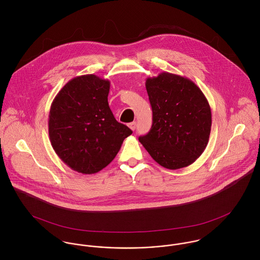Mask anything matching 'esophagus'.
I'll use <instances>...</instances> for the list:
<instances>
[{
    "mask_svg": "<svg viewBox=\"0 0 260 260\" xmlns=\"http://www.w3.org/2000/svg\"><path fill=\"white\" fill-rule=\"evenodd\" d=\"M128 126L131 130H135L136 129V122H131V123L128 124Z\"/></svg>",
    "mask_w": 260,
    "mask_h": 260,
    "instance_id": "esophagus-1",
    "label": "esophagus"
}]
</instances>
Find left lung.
Returning <instances> with one entry per match:
<instances>
[{
  "label": "left lung",
  "mask_w": 260,
  "mask_h": 260,
  "mask_svg": "<svg viewBox=\"0 0 260 260\" xmlns=\"http://www.w3.org/2000/svg\"><path fill=\"white\" fill-rule=\"evenodd\" d=\"M145 86L153 123L140 143L164 168L189 166L208 144L212 120L206 97L190 79L168 72L147 78Z\"/></svg>",
  "instance_id": "8db88e82"
}]
</instances>
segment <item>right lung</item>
Returning a JSON list of instances; mask_svg holds the SVG:
<instances>
[{"mask_svg": "<svg viewBox=\"0 0 260 260\" xmlns=\"http://www.w3.org/2000/svg\"><path fill=\"white\" fill-rule=\"evenodd\" d=\"M110 81L93 74L71 79L56 95L49 113V137L71 169L94 174L115 158L132 131L119 123L108 104Z\"/></svg>", "mask_w": 260, "mask_h": 260, "instance_id": "add662e5", "label": "right lung"}]
</instances>
